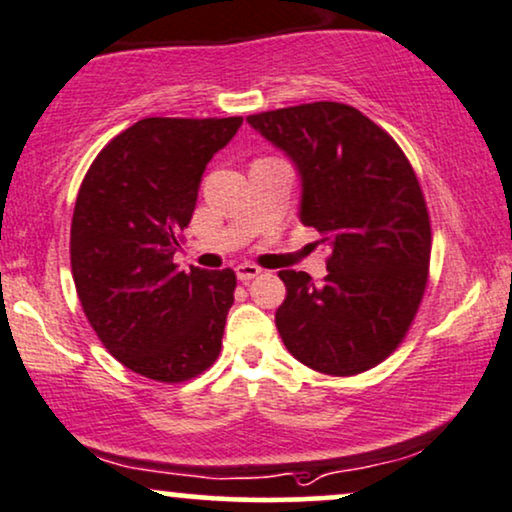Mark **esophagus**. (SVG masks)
Returning a JSON list of instances; mask_svg holds the SVG:
<instances>
[{
  "label": "esophagus",
  "mask_w": 512,
  "mask_h": 512,
  "mask_svg": "<svg viewBox=\"0 0 512 512\" xmlns=\"http://www.w3.org/2000/svg\"><path fill=\"white\" fill-rule=\"evenodd\" d=\"M235 273H237V277L242 282H251V280H254V277L261 275L263 270L258 268V266H254V263H239V266L235 268Z\"/></svg>",
  "instance_id": "34e87169"
}]
</instances>
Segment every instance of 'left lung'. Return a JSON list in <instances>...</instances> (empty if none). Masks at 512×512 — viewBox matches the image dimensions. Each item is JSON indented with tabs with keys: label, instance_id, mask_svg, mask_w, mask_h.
Returning a JSON list of instances; mask_svg holds the SVG:
<instances>
[{
	"label": "left lung",
	"instance_id": "8db88e82",
	"mask_svg": "<svg viewBox=\"0 0 512 512\" xmlns=\"http://www.w3.org/2000/svg\"><path fill=\"white\" fill-rule=\"evenodd\" d=\"M246 121L294 161L301 223L332 249L320 285L304 270H280L282 342L325 375L375 368L403 342L430 277V213L413 166L349 104L313 102Z\"/></svg>",
	"mask_w": 512,
	"mask_h": 512
}]
</instances>
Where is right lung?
<instances>
[{
  "label": "right lung",
  "mask_w": 512,
  "mask_h": 512,
  "mask_svg": "<svg viewBox=\"0 0 512 512\" xmlns=\"http://www.w3.org/2000/svg\"><path fill=\"white\" fill-rule=\"evenodd\" d=\"M242 116L142 118L99 151L71 223L75 292L113 358L156 382L216 363L235 301V270H178L206 163Z\"/></svg>",
  "instance_id": "add662e5"
}]
</instances>
